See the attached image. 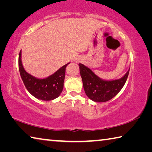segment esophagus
Returning <instances> with one entry per match:
<instances>
[{
    "mask_svg": "<svg viewBox=\"0 0 152 152\" xmlns=\"http://www.w3.org/2000/svg\"><path fill=\"white\" fill-rule=\"evenodd\" d=\"M80 60V59H78V60H78V61H79Z\"/></svg>",
    "mask_w": 152,
    "mask_h": 152,
    "instance_id": "34e87169",
    "label": "esophagus"
}]
</instances>
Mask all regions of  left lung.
<instances>
[{
  "mask_svg": "<svg viewBox=\"0 0 152 152\" xmlns=\"http://www.w3.org/2000/svg\"><path fill=\"white\" fill-rule=\"evenodd\" d=\"M80 73L86 96L95 102H106L116 96L125 84L129 69L124 76L115 80H104L88 67L79 64Z\"/></svg>",
  "mask_w": 152,
  "mask_h": 152,
  "instance_id": "1",
  "label": "left lung"
}]
</instances>
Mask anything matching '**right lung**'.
<instances>
[{
	"label": "right lung",
	"mask_w": 152,
	"mask_h": 152,
	"mask_svg": "<svg viewBox=\"0 0 152 152\" xmlns=\"http://www.w3.org/2000/svg\"><path fill=\"white\" fill-rule=\"evenodd\" d=\"M69 64L61 67L52 75L39 79L25 70L21 61V51L19 56V72L25 87L33 96L43 101H51L60 96L63 91L66 68Z\"/></svg>",
	"instance_id": "1"
}]
</instances>
